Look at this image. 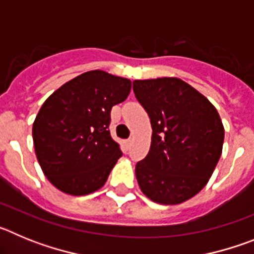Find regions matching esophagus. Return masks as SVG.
<instances>
[{"label":"esophagus","instance_id":"obj_1","mask_svg":"<svg viewBox=\"0 0 254 254\" xmlns=\"http://www.w3.org/2000/svg\"><path fill=\"white\" fill-rule=\"evenodd\" d=\"M125 145H126V147H127V149H129V147H131V145H132V138H128V140H126L125 141Z\"/></svg>","mask_w":254,"mask_h":254}]
</instances>
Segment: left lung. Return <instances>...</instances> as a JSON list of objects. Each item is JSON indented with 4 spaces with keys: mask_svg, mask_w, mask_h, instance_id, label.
<instances>
[{
    "mask_svg": "<svg viewBox=\"0 0 254 254\" xmlns=\"http://www.w3.org/2000/svg\"><path fill=\"white\" fill-rule=\"evenodd\" d=\"M134 95L151 122L149 154L136 164L142 193L160 205H178L207 185L224 143L216 108L177 77L134 80Z\"/></svg>",
    "mask_w": 254,
    "mask_h": 254,
    "instance_id": "8db88e82",
    "label": "left lung"
}]
</instances>
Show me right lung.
<instances>
[{"label":"right lung","mask_w":254,"mask_h":254,"mask_svg":"<svg viewBox=\"0 0 254 254\" xmlns=\"http://www.w3.org/2000/svg\"><path fill=\"white\" fill-rule=\"evenodd\" d=\"M129 91L131 80L94 69L67 81L43 103L33 141L40 168L56 188L84 196L105 185L122 156L108 129L112 107Z\"/></svg>","instance_id":"add662e5"}]
</instances>
